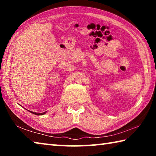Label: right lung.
<instances>
[{
	"mask_svg": "<svg viewBox=\"0 0 156 156\" xmlns=\"http://www.w3.org/2000/svg\"><path fill=\"white\" fill-rule=\"evenodd\" d=\"M31 113H34V114H35V115H43V114H44V113H46V112H44V113H36V112H30Z\"/></svg>",
	"mask_w": 156,
	"mask_h": 156,
	"instance_id": "obj_1",
	"label": "right lung"
}]
</instances>
